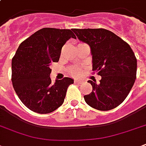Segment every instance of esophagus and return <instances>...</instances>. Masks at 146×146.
Here are the masks:
<instances>
[{"label":"esophagus","instance_id":"obj_1","mask_svg":"<svg viewBox=\"0 0 146 146\" xmlns=\"http://www.w3.org/2000/svg\"><path fill=\"white\" fill-rule=\"evenodd\" d=\"M74 82H75V83H77V84H80V83H81V80H74Z\"/></svg>","mask_w":146,"mask_h":146}]
</instances>
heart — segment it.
<instances>
[{"instance_id": "b5f03b06", "label": "heart", "mask_w": 146, "mask_h": 146, "mask_svg": "<svg viewBox=\"0 0 146 146\" xmlns=\"http://www.w3.org/2000/svg\"><path fill=\"white\" fill-rule=\"evenodd\" d=\"M82 72V68L79 66H73L69 69V73L73 76H79Z\"/></svg>"}]
</instances>
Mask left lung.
Segmentation results:
<instances>
[{
    "mask_svg": "<svg viewBox=\"0 0 146 146\" xmlns=\"http://www.w3.org/2000/svg\"><path fill=\"white\" fill-rule=\"evenodd\" d=\"M80 41L89 44L92 70L102 76L99 83L92 80V91L84 96L89 106L109 111L120 105L131 90L136 78L137 60L127 42L105 29H73Z\"/></svg>",
    "mask_w": 146,
    "mask_h": 146,
    "instance_id": "1",
    "label": "left lung"
}]
</instances>
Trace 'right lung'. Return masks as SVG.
I'll return each mask as SVG.
<instances>
[{
	"instance_id": "right-lung-1",
	"label": "right lung",
	"mask_w": 146,
	"mask_h": 146,
	"mask_svg": "<svg viewBox=\"0 0 146 146\" xmlns=\"http://www.w3.org/2000/svg\"><path fill=\"white\" fill-rule=\"evenodd\" d=\"M70 38H76L70 29L43 28L19 44L12 59L11 80L20 101L31 111L48 113L64 103L73 80L64 77L52 84L50 65L58 62L62 47Z\"/></svg>"
}]
</instances>
